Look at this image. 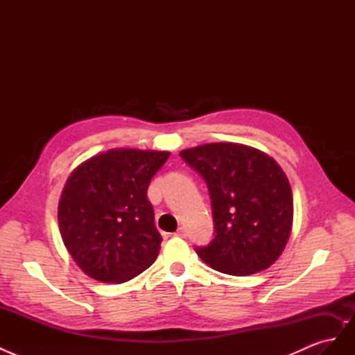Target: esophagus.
Masks as SVG:
<instances>
[{"instance_id":"obj_1","label":"esophagus","mask_w":355,"mask_h":355,"mask_svg":"<svg viewBox=\"0 0 355 355\" xmlns=\"http://www.w3.org/2000/svg\"><path fill=\"white\" fill-rule=\"evenodd\" d=\"M175 235L176 237H182V239H185L187 235H188V231H187V228L185 227H180L176 232H175Z\"/></svg>"}]
</instances>
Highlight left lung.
Here are the masks:
<instances>
[{
	"instance_id": "left-lung-1",
	"label": "left lung",
	"mask_w": 355,
	"mask_h": 355,
	"mask_svg": "<svg viewBox=\"0 0 355 355\" xmlns=\"http://www.w3.org/2000/svg\"><path fill=\"white\" fill-rule=\"evenodd\" d=\"M204 179L214 237L196 247L201 261L230 275L270 268L292 231L293 196L275 159L239 144H207L179 154Z\"/></svg>"
}]
</instances>
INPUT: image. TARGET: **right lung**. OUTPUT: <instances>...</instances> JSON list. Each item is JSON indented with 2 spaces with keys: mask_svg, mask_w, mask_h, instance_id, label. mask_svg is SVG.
Returning <instances> with one entry per match:
<instances>
[{
  "mask_svg": "<svg viewBox=\"0 0 355 355\" xmlns=\"http://www.w3.org/2000/svg\"><path fill=\"white\" fill-rule=\"evenodd\" d=\"M170 153L112 149L85 161L59 200L62 240L81 270L102 283H125L157 259L161 235L146 197Z\"/></svg>",
  "mask_w": 355,
  "mask_h": 355,
  "instance_id": "right-lung-1",
  "label": "right lung"
}]
</instances>
